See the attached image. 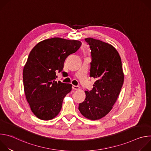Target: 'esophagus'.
Returning <instances> with one entry per match:
<instances>
[{"mask_svg": "<svg viewBox=\"0 0 151 151\" xmlns=\"http://www.w3.org/2000/svg\"><path fill=\"white\" fill-rule=\"evenodd\" d=\"M72 89L75 90H78L79 89V86H75V85H73L72 86Z\"/></svg>", "mask_w": 151, "mask_h": 151, "instance_id": "obj_1", "label": "esophagus"}]
</instances>
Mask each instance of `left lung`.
<instances>
[{"label":"left lung","instance_id":"1","mask_svg":"<svg viewBox=\"0 0 151 151\" xmlns=\"http://www.w3.org/2000/svg\"><path fill=\"white\" fill-rule=\"evenodd\" d=\"M91 50L90 77L96 79L91 91H85L86 97L79 103L81 114L89 119L97 120L112 109L124 83L121 57L111 44L91 37L85 39Z\"/></svg>","mask_w":151,"mask_h":151}]
</instances>
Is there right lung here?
<instances>
[{
	"label": "right lung",
	"mask_w": 151,
	"mask_h": 151,
	"mask_svg": "<svg viewBox=\"0 0 151 151\" xmlns=\"http://www.w3.org/2000/svg\"><path fill=\"white\" fill-rule=\"evenodd\" d=\"M81 44L76 40L53 37L39 42L30 51L23 69L24 90L32 112L40 119H52L60 112L72 85L55 81L56 73L63 71L67 57Z\"/></svg>",
	"instance_id": "1"
}]
</instances>
